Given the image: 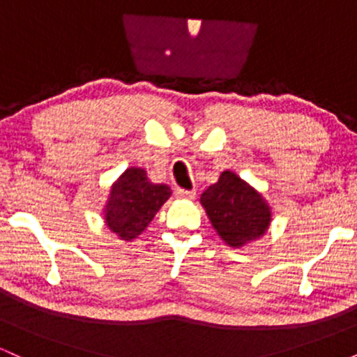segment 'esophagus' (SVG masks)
Listing matches in <instances>:
<instances>
[{
    "mask_svg": "<svg viewBox=\"0 0 357 357\" xmlns=\"http://www.w3.org/2000/svg\"><path fill=\"white\" fill-rule=\"evenodd\" d=\"M174 195L178 196V198H181V199H192V198H195L196 192L190 191V190H183V188H176Z\"/></svg>",
    "mask_w": 357,
    "mask_h": 357,
    "instance_id": "obj_1",
    "label": "esophagus"
}]
</instances>
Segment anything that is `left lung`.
Returning <instances> with one entry per match:
<instances>
[{"instance_id": "8db88e82", "label": "left lung", "mask_w": 357, "mask_h": 357, "mask_svg": "<svg viewBox=\"0 0 357 357\" xmlns=\"http://www.w3.org/2000/svg\"><path fill=\"white\" fill-rule=\"evenodd\" d=\"M202 204L216 233L236 248L260 238L272 216L261 195L231 171H223L218 183L203 192Z\"/></svg>"}]
</instances>
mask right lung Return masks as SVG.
I'll list each match as a JSON object with an SVG mask.
<instances>
[{
	"label": "right lung",
	"mask_w": 357,
	"mask_h": 357,
	"mask_svg": "<svg viewBox=\"0 0 357 357\" xmlns=\"http://www.w3.org/2000/svg\"><path fill=\"white\" fill-rule=\"evenodd\" d=\"M169 196V186L153 184L144 169L129 167L110 190L105 223L122 240L136 238Z\"/></svg>",
	"instance_id": "obj_1"
}]
</instances>
